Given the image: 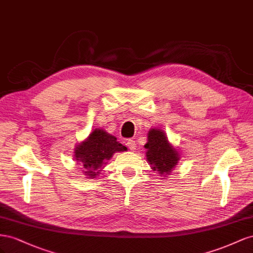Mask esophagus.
<instances>
[{
	"label": "esophagus",
	"mask_w": 253,
	"mask_h": 253,
	"mask_svg": "<svg viewBox=\"0 0 253 253\" xmlns=\"http://www.w3.org/2000/svg\"><path fill=\"white\" fill-rule=\"evenodd\" d=\"M126 145L128 146V148L130 149V150H134V149L136 148V144H135V141H133V140H131V139L127 140V144H126Z\"/></svg>",
	"instance_id": "34e87169"
}]
</instances>
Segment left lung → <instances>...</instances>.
Listing matches in <instances>:
<instances>
[{"label":"left lung","instance_id":"1","mask_svg":"<svg viewBox=\"0 0 253 253\" xmlns=\"http://www.w3.org/2000/svg\"><path fill=\"white\" fill-rule=\"evenodd\" d=\"M144 147L147 149L146 158L151 169L160 175H169L180 160L178 150L169 142L161 129H150Z\"/></svg>","mask_w":253,"mask_h":253}]
</instances>
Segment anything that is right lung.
I'll return each mask as SVG.
<instances>
[{"instance_id": "1", "label": "right lung", "mask_w": 253, "mask_h": 253, "mask_svg": "<svg viewBox=\"0 0 253 253\" xmlns=\"http://www.w3.org/2000/svg\"><path fill=\"white\" fill-rule=\"evenodd\" d=\"M127 148L117 141L115 136L107 133L104 129L96 128L86 140L78 144L75 148V160L81 163L86 178H95L117 151Z\"/></svg>"}]
</instances>
